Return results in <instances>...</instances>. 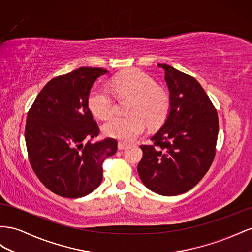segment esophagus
<instances>
[{
    "label": "esophagus",
    "mask_w": 252,
    "mask_h": 252,
    "mask_svg": "<svg viewBox=\"0 0 252 252\" xmlns=\"http://www.w3.org/2000/svg\"><path fill=\"white\" fill-rule=\"evenodd\" d=\"M127 148H128V145H126V143L121 142V141L118 142V149H119V150H126V149H127Z\"/></svg>",
    "instance_id": "1"
}]
</instances>
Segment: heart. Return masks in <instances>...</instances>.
<instances>
[{"label": "heart", "mask_w": 252, "mask_h": 252, "mask_svg": "<svg viewBox=\"0 0 252 252\" xmlns=\"http://www.w3.org/2000/svg\"><path fill=\"white\" fill-rule=\"evenodd\" d=\"M111 85L118 95L132 96L127 116H114L103 126L106 136L125 142H133L145 132L148 121L157 125L167 116L170 98L167 91L156 85L146 71L130 68L115 76ZM111 92L101 86L94 88L89 96V107L99 119L109 118L115 111Z\"/></svg>", "instance_id": "1"}]
</instances>
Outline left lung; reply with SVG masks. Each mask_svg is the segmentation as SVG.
Returning a JSON list of instances; mask_svg holds the SVG:
<instances>
[{
	"label": "left lung",
	"mask_w": 252,
	"mask_h": 252,
	"mask_svg": "<svg viewBox=\"0 0 252 252\" xmlns=\"http://www.w3.org/2000/svg\"><path fill=\"white\" fill-rule=\"evenodd\" d=\"M170 111L163 126L141 145L137 171L147 188L164 196L185 193L209 170L217 152L218 112L195 78L167 64Z\"/></svg>",
	"instance_id": "1"
}]
</instances>
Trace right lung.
<instances>
[{
	"instance_id": "1",
	"label": "right lung",
	"mask_w": 252,
	"mask_h": 252,
	"mask_svg": "<svg viewBox=\"0 0 252 252\" xmlns=\"http://www.w3.org/2000/svg\"><path fill=\"white\" fill-rule=\"evenodd\" d=\"M107 73L80 67L53 78L28 111L25 141L31 166L40 182L57 195L78 198L98 188L105 158L116 153L117 140L93 143L99 126L89 109L97 78Z\"/></svg>"
}]
</instances>
